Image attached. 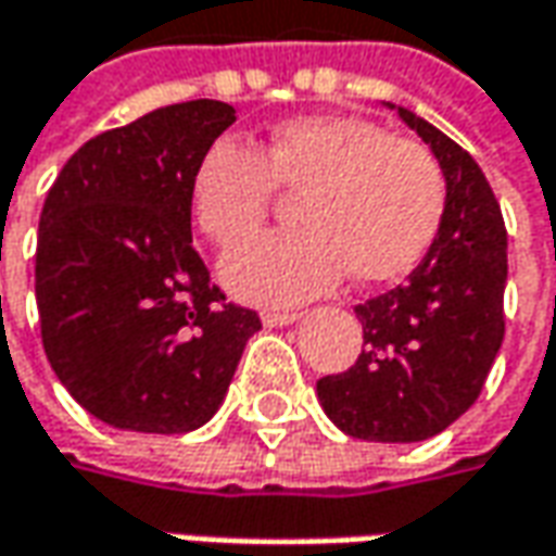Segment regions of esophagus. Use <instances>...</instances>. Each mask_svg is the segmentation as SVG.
I'll return each instance as SVG.
<instances>
[{"label": "esophagus", "instance_id": "obj_1", "mask_svg": "<svg viewBox=\"0 0 556 556\" xmlns=\"http://www.w3.org/2000/svg\"><path fill=\"white\" fill-rule=\"evenodd\" d=\"M293 321H300V312H263L266 328H288Z\"/></svg>", "mask_w": 556, "mask_h": 556}]
</instances>
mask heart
Segmentation results:
<instances>
[{
  "label": "heart",
  "instance_id": "1",
  "mask_svg": "<svg viewBox=\"0 0 556 556\" xmlns=\"http://www.w3.org/2000/svg\"><path fill=\"white\" fill-rule=\"evenodd\" d=\"M275 182L306 185L303 225L238 247L219 266L225 288L260 306L306 303L346 271L358 285L402 278L445 210V179L424 144L353 114H312L278 123L263 157L241 141H213L191 179L194 216L219 247L241 244L266 219Z\"/></svg>",
  "mask_w": 556,
  "mask_h": 556
}]
</instances>
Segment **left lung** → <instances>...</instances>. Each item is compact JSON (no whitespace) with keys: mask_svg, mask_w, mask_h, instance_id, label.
I'll return each instance as SVG.
<instances>
[{"mask_svg":"<svg viewBox=\"0 0 556 556\" xmlns=\"http://www.w3.org/2000/svg\"><path fill=\"white\" fill-rule=\"evenodd\" d=\"M383 104L430 144L445 210L408 281L355 306L362 355L350 371L321 377L315 393L346 437L420 442L477 402L502 350L507 231L477 161L408 108Z\"/></svg>","mask_w":556,"mask_h":556,"instance_id":"left-lung-1","label":"left lung"}]
</instances>
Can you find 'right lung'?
Returning a JSON list of instances; mask_svg holds the SVG:
<instances>
[{"label":"right lung","mask_w":556,"mask_h":556,"mask_svg":"<svg viewBox=\"0 0 556 556\" xmlns=\"http://www.w3.org/2000/svg\"><path fill=\"white\" fill-rule=\"evenodd\" d=\"M213 98L89 139L39 216L36 306L52 371L98 420L191 433L219 412L260 315L225 303L191 247V179L235 123Z\"/></svg>","instance_id":"add662e5"}]
</instances>
